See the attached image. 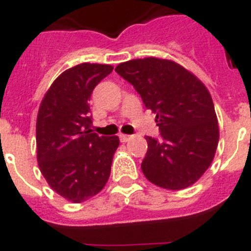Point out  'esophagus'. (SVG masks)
I'll use <instances>...</instances> for the list:
<instances>
[{"label": "esophagus", "mask_w": 251, "mask_h": 251, "mask_svg": "<svg viewBox=\"0 0 251 251\" xmlns=\"http://www.w3.org/2000/svg\"><path fill=\"white\" fill-rule=\"evenodd\" d=\"M131 138V135H127V134H120V141L121 142H127Z\"/></svg>", "instance_id": "1"}]
</instances>
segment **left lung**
I'll return each mask as SVG.
<instances>
[{
	"label": "left lung",
	"instance_id": "1",
	"mask_svg": "<svg viewBox=\"0 0 251 251\" xmlns=\"http://www.w3.org/2000/svg\"><path fill=\"white\" fill-rule=\"evenodd\" d=\"M116 72L156 113L160 138L146 137V178L168 190L197 182L214 160L219 142L218 118L206 86L181 65L156 57L122 62Z\"/></svg>",
	"mask_w": 251,
	"mask_h": 251
}]
</instances>
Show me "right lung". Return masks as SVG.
Masks as SVG:
<instances>
[{"label":"right lung","mask_w":251,"mask_h":251,"mask_svg":"<svg viewBox=\"0 0 251 251\" xmlns=\"http://www.w3.org/2000/svg\"><path fill=\"white\" fill-rule=\"evenodd\" d=\"M113 66L79 64L65 70L41 100L36 121L37 163L57 194L73 203L92 198L109 178L118 137L94 133L88 100Z\"/></svg>","instance_id":"right-lung-1"}]
</instances>
